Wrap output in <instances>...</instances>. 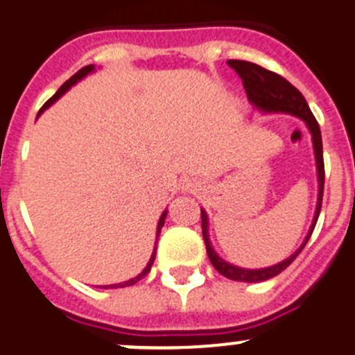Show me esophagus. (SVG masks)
Here are the masks:
<instances>
[{
  "instance_id": "obj_1",
  "label": "esophagus",
  "mask_w": 355,
  "mask_h": 355,
  "mask_svg": "<svg viewBox=\"0 0 355 355\" xmlns=\"http://www.w3.org/2000/svg\"><path fill=\"white\" fill-rule=\"evenodd\" d=\"M182 189H184V191H195L196 184L191 179H184V181H182Z\"/></svg>"
}]
</instances>
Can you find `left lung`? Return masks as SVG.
Returning a JSON list of instances; mask_svg holds the SVG:
<instances>
[{
  "label": "left lung",
  "instance_id": "left-lung-1",
  "mask_svg": "<svg viewBox=\"0 0 355 355\" xmlns=\"http://www.w3.org/2000/svg\"><path fill=\"white\" fill-rule=\"evenodd\" d=\"M227 65L240 76L243 80L245 93H247L248 100L254 105L257 110L262 114H290L295 117L302 119L307 125L309 132L312 136V146H314V157H315V171H318V203H315V212L312 217V224L309 227L305 240L302 241L300 247L293 252L290 257L285 261L278 262L275 266L262 269H247V268H238V266L230 264L224 259L217 255V252L212 248L209 238V217L207 212L202 209V233L203 241L207 247V255H209L210 262L216 268L217 272H220L226 278L233 279V282H243V283H259L271 279L278 276L279 272L285 271L290 264L297 259L300 254L302 248L311 238L312 231H314L315 223H318L319 212H321V203H322V189H324V162H322V141H321V129H319L318 121L312 115L311 108H309L307 101L302 96L300 91L295 86L283 79L278 73L266 70L264 67L257 65V63L245 62V60H227Z\"/></svg>",
  "mask_w": 355,
  "mask_h": 355
}]
</instances>
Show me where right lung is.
<instances>
[{
	"label": "right lung",
	"instance_id": "right-lung-1",
	"mask_svg": "<svg viewBox=\"0 0 355 355\" xmlns=\"http://www.w3.org/2000/svg\"><path fill=\"white\" fill-rule=\"evenodd\" d=\"M91 72H94V65H86V67H83V69H80L79 72H77V73H73V76L70 77L69 80H65V83H63L62 86L58 87V91H57V93H55L53 96H51L50 100H48L46 103L43 105V108H41V110H40V114H43V112L46 110V108H50L51 105H53L55 101L58 100V98H62L63 94H65L67 91L70 89V87H72V86H76V84L79 83L80 79H84V77H86L87 73H91ZM166 217H167V210H164V212H162V216H160V219H159V224H157V240H155V247H153L152 257H150V261H148V264H146V268L143 269V271L139 272L138 276H135V278L128 279V282H124V283H117V285H107V286H103L105 290H107V288H124V286H131V285H135V283H138L139 279H143V278H145L146 275H148V272H150V269H152V266H153V261H155V254H157V241H159L160 231H162V226H164V223H166Z\"/></svg>",
	"mask_w": 355,
	"mask_h": 355
}]
</instances>
